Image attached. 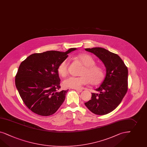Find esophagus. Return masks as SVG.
Masks as SVG:
<instances>
[{
	"instance_id": "esophagus-1",
	"label": "esophagus",
	"mask_w": 147,
	"mask_h": 147,
	"mask_svg": "<svg viewBox=\"0 0 147 147\" xmlns=\"http://www.w3.org/2000/svg\"><path fill=\"white\" fill-rule=\"evenodd\" d=\"M75 90H76V91L79 92H81L82 91V89H75Z\"/></svg>"
}]
</instances>
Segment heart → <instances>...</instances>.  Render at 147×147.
Here are the masks:
<instances>
[{"instance_id":"heart-1","label":"heart","mask_w":147,"mask_h":147,"mask_svg":"<svg viewBox=\"0 0 147 147\" xmlns=\"http://www.w3.org/2000/svg\"><path fill=\"white\" fill-rule=\"evenodd\" d=\"M77 58L85 66L81 73V76H69L63 80V85L65 87L80 89L84 86L91 83L93 85L100 84L104 78L103 68L95 65V61L91 56L87 54H80ZM68 60H64L60 63L57 71L60 76L65 77L67 75Z\"/></svg>"}]
</instances>
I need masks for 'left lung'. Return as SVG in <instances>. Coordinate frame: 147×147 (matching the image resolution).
<instances>
[{
    "label": "left lung",
    "instance_id": "obj_1",
    "mask_svg": "<svg viewBox=\"0 0 147 147\" xmlns=\"http://www.w3.org/2000/svg\"><path fill=\"white\" fill-rule=\"evenodd\" d=\"M94 53L104 63L106 75L97 93H92L91 99L84 103L93 113L104 115L113 111L127 92L128 69L118 55L102 48L85 49Z\"/></svg>",
    "mask_w": 147,
    "mask_h": 147
}]
</instances>
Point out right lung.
I'll return each mask as SVG.
<instances>
[{
	"label": "right lung",
	"instance_id": "obj_1",
	"mask_svg": "<svg viewBox=\"0 0 147 147\" xmlns=\"http://www.w3.org/2000/svg\"><path fill=\"white\" fill-rule=\"evenodd\" d=\"M76 49L34 53L21 63L16 86L24 103L33 112L42 116L52 115L64 102L68 90L58 91L60 79L57 68L68 54Z\"/></svg>",
	"mask_w": 147,
	"mask_h": 147
}]
</instances>
